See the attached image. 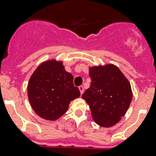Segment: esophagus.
I'll use <instances>...</instances> for the list:
<instances>
[{
	"label": "esophagus",
	"instance_id": "34e87169",
	"mask_svg": "<svg viewBox=\"0 0 156 156\" xmlns=\"http://www.w3.org/2000/svg\"><path fill=\"white\" fill-rule=\"evenodd\" d=\"M78 89H79V90H80L81 94H82L83 91H84V88H83V87H82V86H80V87H78Z\"/></svg>",
	"mask_w": 156,
	"mask_h": 156
}]
</instances>
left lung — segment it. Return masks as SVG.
Segmentation results:
<instances>
[{"instance_id": "1", "label": "left lung", "mask_w": 156, "mask_h": 156, "mask_svg": "<svg viewBox=\"0 0 156 156\" xmlns=\"http://www.w3.org/2000/svg\"><path fill=\"white\" fill-rule=\"evenodd\" d=\"M91 83L82 95L96 123L110 127L126 114L132 99L130 82L114 65L90 69Z\"/></svg>"}]
</instances>
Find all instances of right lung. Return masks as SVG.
<instances>
[{
  "mask_svg": "<svg viewBox=\"0 0 156 156\" xmlns=\"http://www.w3.org/2000/svg\"><path fill=\"white\" fill-rule=\"evenodd\" d=\"M73 81L61 62L48 61L39 66L28 84V97L35 113L46 120L62 116L69 102L80 96Z\"/></svg>",
  "mask_w": 156,
  "mask_h": 156,
  "instance_id": "add662e5",
  "label": "right lung"
}]
</instances>
